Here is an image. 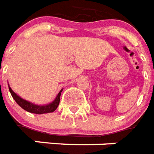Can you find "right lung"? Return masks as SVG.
<instances>
[{
	"mask_svg": "<svg viewBox=\"0 0 154 154\" xmlns=\"http://www.w3.org/2000/svg\"><path fill=\"white\" fill-rule=\"evenodd\" d=\"M8 85L9 91H10L13 99L16 101V103H17L22 109H24V110H25L28 112H30V113H33V114H37L51 113V112L55 111V110H56V108L58 107V106L60 104V95H61V92H62L63 89L60 90V91L59 92V94H57V96L56 97V98H55L51 103L45 104V105H37V104H35V103H31L29 101L25 100L24 98H22L21 97H20L19 95H17V94L13 91V90H12V88H11L8 83Z\"/></svg>",
	"mask_w": 154,
	"mask_h": 154,
	"instance_id": "1",
	"label": "right lung"
}]
</instances>
